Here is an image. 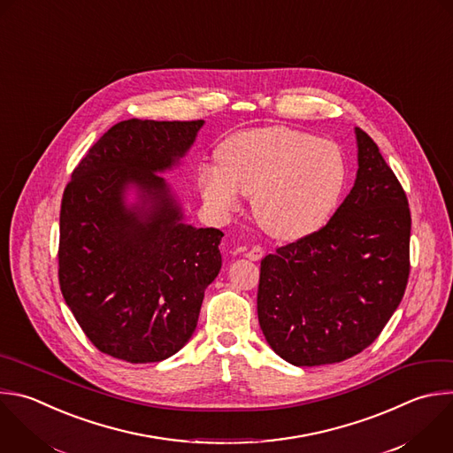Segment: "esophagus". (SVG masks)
<instances>
[{
	"mask_svg": "<svg viewBox=\"0 0 453 453\" xmlns=\"http://www.w3.org/2000/svg\"><path fill=\"white\" fill-rule=\"evenodd\" d=\"M263 254H265L263 247H259V245H254V247H250V249L247 250L245 257H249L250 261H259V259L263 257Z\"/></svg>",
	"mask_w": 453,
	"mask_h": 453,
	"instance_id": "esophagus-1",
	"label": "esophagus"
}]
</instances>
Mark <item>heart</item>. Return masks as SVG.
Here are the masks:
<instances>
[{
	"label": "heart",
	"instance_id": "b5f03b06",
	"mask_svg": "<svg viewBox=\"0 0 453 453\" xmlns=\"http://www.w3.org/2000/svg\"><path fill=\"white\" fill-rule=\"evenodd\" d=\"M217 164L199 169L211 210L229 213L240 194L252 196L259 226L277 240H300L322 229L338 208L347 164L329 140L286 126L240 131L217 149Z\"/></svg>",
	"mask_w": 453,
	"mask_h": 453
}]
</instances>
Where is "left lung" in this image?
<instances>
[{
  "mask_svg": "<svg viewBox=\"0 0 453 453\" xmlns=\"http://www.w3.org/2000/svg\"><path fill=\"white\" fill-rule=\"evenodd\" d=\"M357 176L317 233L261 259L257 319L272 350L295 366L342 363L370 347L409 279L407 196L356 127Z\"/></svg>",
  "mask_w": 453,
  "mask_h": 453,
  "instance_id": "left-lung-1",
  "label": "left lung"
}]
</instances>
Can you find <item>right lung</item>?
<instances>
[{
    "label": "right lung",
    "mask_w": 453,
    "mask_h": 453,
    "mask_svg": "<svg viewBox=\"0 0 453 453\" xmlns=\"http://www.w3.org/2000/svg\"><path fill=\"white\" fill-rule=\"evenodd\" d=\"M203 124L122 120L88 149L64 190L60 289L87 338L115 359L158 363L181 350L220 272L224 233L185 224L160 176L188 153Z\"/></svg>",
    "instance_id": "right-lung-1"
}]
</instances>
